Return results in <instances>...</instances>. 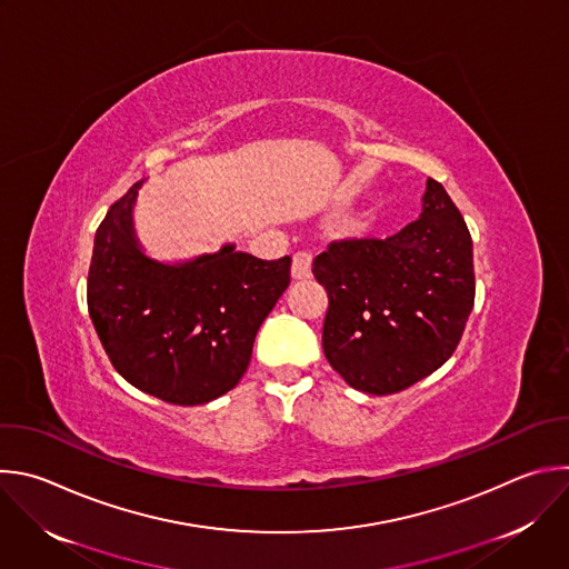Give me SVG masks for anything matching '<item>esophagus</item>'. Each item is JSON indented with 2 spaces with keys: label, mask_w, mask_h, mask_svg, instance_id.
I'll use <instances>...</instances> for the list:
<instances>
[{
  "label": "esophagus",
  "mask_w": 569,
  "mask_h": 569,
  "mask_svg": "<svg viewBox=\"0 0 569 569\" xmlns=\"http://www.w3.org/2000/svg\"><path fill=\"white\" fill-rule=\"evenodd\" d=\"M312 268V254L308 252H297L292 257V279H308Z\"/></svg>",
  "instance_id": "34e87169"
}]
</instances>
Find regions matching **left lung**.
<instances>
[{"label": "left lung", "mask_w": 569, "mask_h": 569, "mask_svg": "<svg viewBox=\"0 0 569 569\" xmlns=\"http://www.w3.org/2000/svg\"><path fill=\"white\" fill-rule=\"evenodd\" d=\"M328 292L323 355L343 382L391 396L456 350L476 297L467 223L429 178L422 214L389 239L332 241L312 263Z\"/></svg>", "instance_id": "obj_1"}]
</instances>
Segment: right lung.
I'll return each mask as SVG.
<instances>
[{"instance_id": "obj_1", "label": "right lung", "mask_w": 569, "mask_h": 569, "mask_svg": "<svg viewBox=\"0 0 569 569\" xmlns=\"http://www.w3.org/2000/svg\"><path fill=\"white\" fill-rule=\"evenodd\" d=\"M140 184L109 208L96 232L89 315L131 387L169 405H206L248 370L254 337L290 283V257L263 261L223 246L184 263L156 261L133 232Z\"/></svg>"}]
</instances>
